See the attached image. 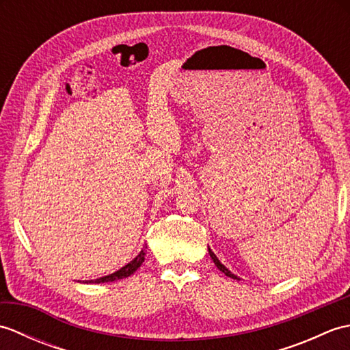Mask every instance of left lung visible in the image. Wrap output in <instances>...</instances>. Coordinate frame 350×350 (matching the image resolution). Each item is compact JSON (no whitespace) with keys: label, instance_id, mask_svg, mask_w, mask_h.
Returning a JSON list of instances; mask_svg holds the SVG:
<instances>
[{"label":"left lung","instance_id":"obj_1","mask_svg":"<svg viewBox=\"0 0 350 350\" xmlns=\"http://www.w3.org/2000/svg\"><path fill=\"white\" fill-rule=\"evenodd\" d=\"M207 250H209V254H211V257H212V260H213V263L215 265H217V267H218V269L222 272V273H226L227 275V277H230V278H233V280H241L239 277H237V275H234V273H232V272H230L228 269H227V267L224 266V265H222L221 262H219V260H218V257L217 256H215V252L211 250V248H207Z\"/></svg>","mask_w":350,"mask_h":350}]
</instances>
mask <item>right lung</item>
<instances>
[{"mask_svg": "<svg viewBox=\"0 0 350 350\" xmlns=\"http://www.w3.org/2000/svg\"><path fill=\"white\" fill-rule=\"evenodd\" d=\"M147 250V245H144L143 250L139 251V254L131 260V262L128 265H124L123 267H120V269L116 271L114 273H109V275H105V277H100V278H96V280H88L85 282H109V281H117V280H123V278H128L131 277V275L135 272L138 267L143 265L144 258H146V251Z\"/></svg>", "mask_w": 350, "mask_h": 350, "instance_id": "1", "label": "right lung"}]
</instances>
